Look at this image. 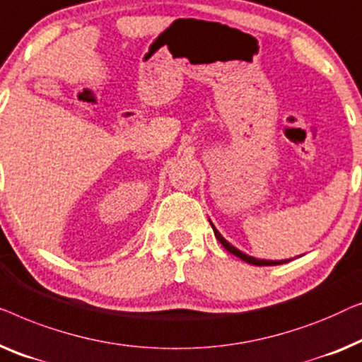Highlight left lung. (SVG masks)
I'll list each match as a JSON object with an SVG mask.
<instances>
[{
    "mask_svg": "<svg viewBox=\"0 0 362 362\" xmlns=\"http://www.w3.org/2000/svg\"><path fill=\"white\" fill-rule=\"evenodd\" d=\"M210 225H211V228H213V231H215V236H216V239L223 244V247H225L228 252H231V254H234V256H238L239 259H243L244 262L252 264V266H279V264H285V262H288L287 259H285V261H266V259H256V257H252V256H247V254H244L243 251H239L238 247H234L233 244L228 243L226 239L221 236V233L216 230L215 225H213L211 221H210Z\"/></svg>",
    "mask_w": 362,
    "mask_h": 362,
    "instance_id": "left-lung-1",
    "label": "left lung"
}]
</instances>
